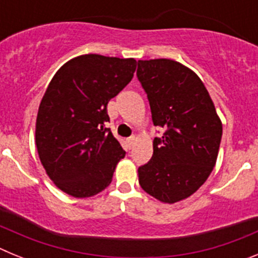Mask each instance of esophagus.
Returning <instances> with one entry per match:
<instances>
[{
    "label": "esophagus",
    "mask_w": 258,
    "mask_h": 258,
    "mask_svg": "<svg viewBox=\"0 0 258 258\" xmlns=\"http://www.w3.org/2000/svg\"><path fill=\"white\" fill-rule=\"evenodd\" d=\"M134 141H136V137H134V136H132V137H129V138H127L126 142H127V145H129V147H131V146L133 145Z\"/></svg>",
    "instance_id": "obj_1"
}]
</instances>
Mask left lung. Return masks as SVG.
I'll return each instance as SVG.
<instances>
[{"instance_id": "1", "label": "left lung", "mask_w": 258, "mask_h": 258, "mask_svg": "<svg viewBox=\"0 0 258 258\" xmlns=\"http://www.w3.org/2000/svg\"><path fill=\"white\" fill-rule=\"evenodd\" d=\"M137 77L147 94L155 126L151 160L138 168L141 187L163 203L192 195L213 170L222 124L202 80L170 59L138 60Z\"/></svg>"}]
</instances>
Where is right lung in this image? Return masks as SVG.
I'll return each instance as SVG.
<instances>
[{"label":"right lung","mask_w":258,"mask_h":258,"mask_svg":"<svg viewBox=\"0 0 258 258\" xmlns=\"http://www.w3.org/2000/svg\"><path fill=\"white\" fill-rule=\"evenodd\" d=\"M133 58L86 54L54 75L36 120L38 156L56 187L89 198L111 183L125 151L111 131L107 104L131 83Z\"/></svg>","instance_id":"obj_1"}]
</instances>
